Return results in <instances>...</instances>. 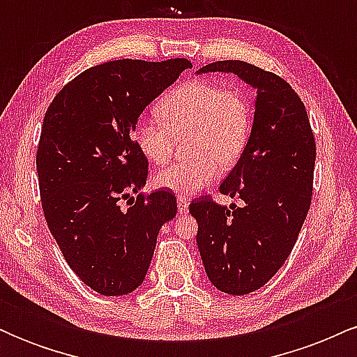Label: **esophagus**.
Segmentation results:
<instances>
[{
    "instance_id": "34e87169",
    "label": "esophagus",
    "mask_w": 357,
    "mask_h": 357,
    "mask_svg": "<svg viewBox=\"0 0 357 357\" xmlns=\"http://www.w3.org/2000/svg\"><path fill=\"white\" fill-rule=\"evenodd\" d=\"M190 210V199L184 198V196H178V211L179 215H184Z\"/></svg>"
}]
</instances>
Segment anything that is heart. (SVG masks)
<instances>
[{
    "label": "heart",
    "instance_id": "b5f03b06",
    "mask_svg": "<svg viewBox=\"0 0 357 357\" xmlns=\"http://www.w3.org/2000/svg\"><path fill=\"white\" fill-rule=\"evenodd\" d=\"M158 117L139 119L136 147L149 162L165 165L174 137L191 132L188 151L195 158L176 162L154 176L161 190L192 195L218 178L221 166L238 162L252 130V107L240 89L195 80L179 85L161 100Z\"/></svg>",
    "mask_w": 357,
    "mask_h": 357
}]
</instances>
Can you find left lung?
<instances>
[{
  "mask_svg": "<svg viewBox=\"0 0 357 357\" xmlns=\"http://www.w3.org/2000/svg\"><path fill=\"white\" fill-rule=\"evenodd\" d=\"M235 73L257 92L243 154L220 186L243 206L210 196L190 204L198 221L204 270L230 296L264 287L289 258L312 202L315 141L304 102L284 79L241 60L204 65L198 73Z\"/></svg>",
  "mask_w": 357,
  "mask_h": 357,
  "instance_id": "obj_1",
  "label": "left lung"
}]
</instances>
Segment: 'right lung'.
Returning <instances> with one entry per match:
<instances>
[{
  "label": "right lung",
  "mask_w": 357,
  "mask_h": 357,
  "mask_svg": "<svg viewBox=\"0 0 357 357\" xmlns=\"http://www.w3.org/2000/svg\"><path fill=\"white\" fill-rule=\"evenodd\" d=\"M186 59L114 60L68 82L52 100L36 151L48 228L65 260L102 296H126L144 280L158 233L178 211L169 191L122 199L146 184L147 159L132 139L137 119Z\"/></svg>",
  "instance_id": "obj_1"
}]
</instances>
